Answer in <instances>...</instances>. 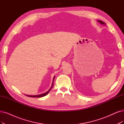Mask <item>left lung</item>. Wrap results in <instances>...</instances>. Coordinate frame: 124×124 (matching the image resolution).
<instances>
[{
	"instance_id": "8db88e82",
	"label": "left lung",
	"mask_w": 124,
	"mask_h": 124,
	"mask_svg": "<svg viewBox=\"0 0 124 124\" xmlns=\"http://www.w3.org/2000/svg\"><path fill=\"white\" fill-rule=\"evenodd\" d=\"M98 22H100L101 24H104V25H106V24L105 23H104V22H103V21H101V20H98Z\"/></svg>"
}]
</instances>
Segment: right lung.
<instances>
[{"mask_svg": "<svg viewBox=\"0 0 124 124\" xmlns=\"http://www.w3.org/2000/svg\"><path fill=\"white\" fill-rule=\"evenodd\" d=\"M54 78H55V76L54 77V79H53V82H52V85L51 86V87H50L49 88V89L47 91H46V93H42V94H38V95H27V94H25V95L26 96H27V97H33V98H41V97H44V96H45V95H46L49 93V91L51 90L52 87H53V86H54Z\"/></svg>", "mask_w": 124, "mask_h": 124, "instance_id": "1", "label": "right lung"}]
</instances>
